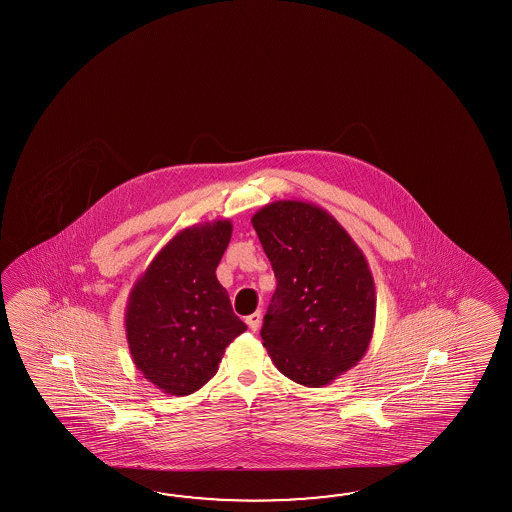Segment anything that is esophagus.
Instances as JSON below:
<instances>
[{"label": "esophagus", "instance_id": "34e87169", "mask_svg": "<svg viewBox=\"0 0 512 512\" xmlns=\"http://www.w3.org/2000/svg\"><path fill=\"white\" fill-rule=\"evenodd\" d=\"M245 322H247V326L251 327L252 331H256L261 324L260 311H256V313H252V315L247 316V318H245Z\"/></svg>", "mask_w": 512, "mask_h": 512}]
</instances>
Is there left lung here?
I'll list each match as a JSON object with an SVG mask.
<instances>
[{"label": "left lung", "instance_id": "1", "mask_svg": "<svg viewBox=\"0 0 512 512\" xmlns=\"http://www.w3.org/2000/svg\"><path fill=\"white\" fill-rule=\"evenodd\" d=\"M276 276L261 338L274 366L320 388L359 364L375 327V283L359 245L315 203L280 199L251 218Z\"/></svg>", "mask_w": 512, "mask_h": 512}]
</instances>
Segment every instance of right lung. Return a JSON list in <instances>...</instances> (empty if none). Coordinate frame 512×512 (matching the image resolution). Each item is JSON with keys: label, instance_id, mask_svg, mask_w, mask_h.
Returning <instances> with one entry per match:
<instances>
[{"label": "right lung", "instance_id": "obj_1", "mask_svg": "<svg viewBox=\"0 0 512 512\" xmlns=\"http://www.w3.org/2000/svg\"><path fill=\"white\" fill-rule=\"evenodd\" d=\"M230 236V219L186 227L131 287L124 315L131 360L163 393L183 397L203 388L247 329L216 276Z\"/></svg>", "mask_w": 512, "mask_h": 512}]
</instances>
